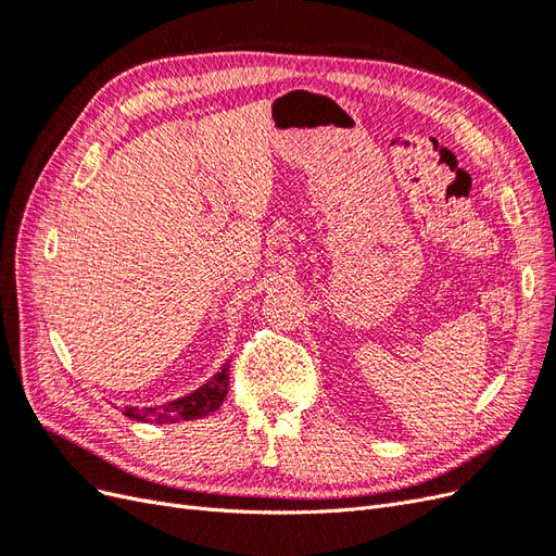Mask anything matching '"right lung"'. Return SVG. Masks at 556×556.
Masks as SVG:
<instances>
[{"label": "right lung", "mask_w": 556, "mask_h": 556, "mask_svg": "<svg viewBox=\"0 0 556 556\" xmlns=\"http://www.w3.org/2000/svg\"><path fill=\"white\" fill-rule=\"evenodd\" d=\"M227 387H229V362H225L220 371H217L206 384L197 387L194 392L164 403V406H153V408L127 406L123 415L129 419H137V422H157V425L182 422V419H201L223 406V401L227 396Z\"/></svg>", "instance_id": "add662e5"}]
</instances>
